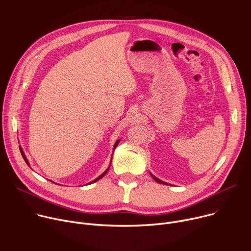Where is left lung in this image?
Returning <instances> with one entry per match:
<instances>
[{
	"label": "left lung",
	"mask_w": 251,
	"mask_h": 251,
	"mask_svg": "<svg viewBox=\"0 0 251 251\" xmlns=\"http://www.w3.org/2000/svg\"><path fill=\"white\" fill-rule=\"evenodd\" d=\"M151 176H152V177L154 178V180L157 182V183H159V184H163V185H168V183H165V182H163V181H161V180H159V178L158 177H156L155 176H153L152 174H151ZM171 186V185H170Z\"/></svg>",
	"instance_id": "1"
}]
</instances>
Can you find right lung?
<instances>
[{"label": "right lung", "instance_id": "right-lung-1", "mask_svg": "<svg viewBox=\"0 0 251 251\" xmlns=\"http://www.w3.org/2000/svg\"><path fill=\"white\" fill-rule=\"evenodd\" d=\"M119 141H120V140H117V141H116V143H115V145H114V148H113V150H115V148H116V147H117V145L119 144ZM20 151H21V153H22V156H23L24 160L25 161V163H26L27 165H29V164H28V161L26 160V158H25V153H24V151H23V149H22L21 147H20ZM110 164H111V163H110ZM108 170H109V167H108V169H107V170H106V171H105V172H104L103 174H101V175H100V176H98L97 178H95V180H94V181H92V182L88 183L87 185H89V184H92V183H95V182H97L98 180H100V178H101V177H103V176H104L106 175V173H107V172H108Z\"/></svg>", "mask_w": 251, "mask_h": 251}]
</instances>
